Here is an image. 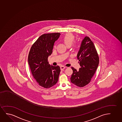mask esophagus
<instances>
[{
	"label": "esophagus",
	"mask_w": 122,
	"mask_h": 122,
	"mask_svg": "<svg viewBox=\"0 0 122 122\" xmlns=\"http://www.w3.org/2000/svg\"><path fill=\"white\" fill-rule=\"evenodd\" d=\"M65 68V66H60V69L61 70H63Z\"/></svg>",
	"instance_id": "34e87169"
}]
</instances>
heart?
<instances>
[{
	"label": "heart",
	"mask_w": 122,
	"mask_h": 122,
	"mask_svg": "<svg viewBox=\"0 0 122 122\" xmlns=\"http://www.w3.org/2000/svg\"><path fill=\"white\" fill-rule=\"evenodd\" d=\"M74 36L71 33H68L65 34L63 38V40L66 46L69 45L71 46L74 41ZM54 48H56V45L54 46Z\"/></svg>",
	"instance_id": "heart-1"
}]
</instances>
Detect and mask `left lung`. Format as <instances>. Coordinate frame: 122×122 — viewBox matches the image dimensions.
I'll return each instance as SVG.
<instances>
[{"label":"left lung","mask_w":122,"mask_h":122,"mask_svg":"<svg viewBox=\"0 0 122 122\" xmlns=\"http://www.w3.org/2000/svg\"><path fill=\"white\" fill-rule=\"evenodd\" d=\"M77 57L80 66L79 71L73 67L71 82L80 87L89 84L99 64V57L93 43L89 37L86 36L81 43Z\"/></svg>","instance_id":"8db88e82"}]
</instances>
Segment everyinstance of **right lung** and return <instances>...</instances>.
I'll return each instance as SVG.
<instances>
[{"mask_svg":"<svg viewBox=\"0 0 122 122\" xmlns=\"http://www.w3.org/2000/svg\"><path fill=\"white\" fill-rule=\"evenodd\" d=\"M60 35V33H55L41 35L29 52L28 62L32 74L38 84L45 88L52 87L58 80L60 67L50 65L48 59Z\"/></svg>","mask_w":122,"mask_h":122,"instance_id":"add662e5","label":"right lung"}]
</instances>
